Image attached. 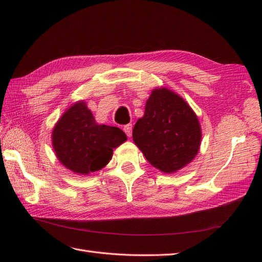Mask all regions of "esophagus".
Segmentation results:
<instances>
[{"label": "esophagus", "instance_id": "34e87169", "mask_svg": "<svg viewBox=\"0 0 262 262\" xmlns=\"http://www.w3.org/2000/svg\"><path fill=\"white\" fill-rule=\"evenodd\" d=\"M124 132L126 133L127 136H132V125L128 124V125H125L124 126Z\"/></svg>", "mask_w": 262, "mask_h": 262}]
</instances>
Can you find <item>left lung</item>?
<instances>
[{
  "label": "left lung",
  "mask_w": 262,
  "mask_h": 262,
  "mask_svg": "<svg viewBox=\"0 0 262 262\" xmlns=\"http://www.w3.org/2000/svg\"><path fill=\"white\" fill-rule=\"evenodd\" d=\"M133 141L154 168L173 173L197 155L202 129L196 114L179 94L154 89L133 129Z\"/></svg>",
  "instance_id": "left-lung-1"
}]
</instances>
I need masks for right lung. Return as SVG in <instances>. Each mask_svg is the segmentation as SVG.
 Segmentation results:
<instances>
[{
    "mask_svg": "<svg viewBox=\"0 0 262 262\" xmlns=\"http://www.w3.org/2000/svg\"><path fill=\"white\" fill-rule=\"evenodd\" d=\"M126 140L120 128L97 124L84 101L76 102L66 110L52 133L58 161L79 174L102 169L113 158L114 148Z\"/></svg>",
    "mask_w": 262,
    "mask_h": 262,
    "instance_id": "1",
    "label": "right lung"
}]
</instances>
